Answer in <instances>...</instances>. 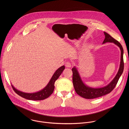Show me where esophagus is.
<instances>
[{
  "label": "esophagus",
  "mask_w": 129,
  "mask_h": 129,
  "mask_svg": "<svg viewBox=\"0 0 129 129\" xmlns=\"http://www.w3.org/2000/svg\"><path fill=\"white\" fill-rule=\"evenodd\" d=\"M65 64H66L65 66H66V67L67 68H71V67H72V64H71V62H69V61L67 62Z\"/></svg>",
  "instance_id": "esophagus-1"
}]
</instances>
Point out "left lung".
<instances>
[{"label": "left lung", "mask_w": 129, "mask_h": 129, "mask_svg": "<svg viewBox=\"0 0 129 129\" xmlns=\"http://www.w3.org/2000/svg\"><path fill=\"white\" fill-rule=\"evenodd\" d=\"M104 34L105 38L103 41V44H105L107 42L113 43L118 46L121 50V61L119 69L115 77L107 85L101 88H95L87 86L83 82L77 68L75 67H74L72 69V71L73 73V81L74 89L77 94L86 99H93L98 98L111 92L116 86L124 71V51L122 45L118 41L111 37L109 34L106 32H104Z\"/></svg>", "instance_id": "left-lung-1"}]
</instances>
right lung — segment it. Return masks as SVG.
Here are the masks:
<instances>
[{
	"label": "right lung",
	"instance_id": "right-lung-1",
	"mask_svg": "<svg viewBox=\"0 0 129 129\" xmlns=\"http://www.w3.org/2000/svg\"><path fill=\"white\" fill-rule=\"evenodd\" d=\"M65 67L62 66L58 68L53 75L52 76L48 84L41 90L35 93H25L18 90L12 85H11L13 89L19 96L31 100H42L49 97L54 91L55 88V82L56 80L59 77L60 75L64 70Z\"/></svg>",
	"mask_w": 129,
	"mask_h": 129
}]
</instances>
